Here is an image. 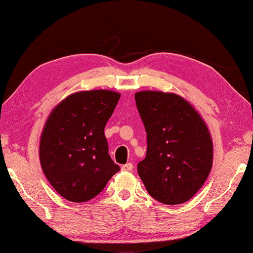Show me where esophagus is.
Masks as SVG:
<instances>
[{"mask_svg": "<svg viewBox=\"0 0 253 253\" xmlns=\"http://www.w3.org/2000/svg\"><path fill=\"white\" fill-rule=\"evenodd\" d=\"M132 168H133L132 164H126V165H123L122 167H121V169H122L123 171H131V170H132Z\"/></svg>", "mask_w": 253, "mask_h": 253, "instance_id": "obj_1", "label": "esophagus"}]
</instances>
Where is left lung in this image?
<instances>
[{
	"instance_id": "obj_1",
	"label": "left lung",
	"mask_w": 253,
	"mask_h": 253,
	"mask_svg": "<svg viewBox=\"0 0 253 253\" xmlns=\"http://www.w3.org/2000/svg\"><path fill=\"white\" fill-rule=\"evenodd\" d=\"M134 99L147 133L146 158L137 166L138 175L158 202H188L213 165V141L205 121L176 93L139 91Z\"/></svg>"
}]
</instances>
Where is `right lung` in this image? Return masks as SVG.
<instances>
[{
  "instance_id": "add662e5",
  "label": "right lung",
  "mask_w": 253,
  "mask_h": 253,
  "mask_svg": "<svg viewBox=\"0 0 253 253\" xmlns=\"http://www.w3.org/2000/svg\"><path fill=\"white\" fill-rule=\"evenodd\" d=\"M120 96L109 89L72 93L46 120L39 144L41 168L69 202L94 198L120 170L109 157L103 131Z\"/></svg>"
}]
</instances>
